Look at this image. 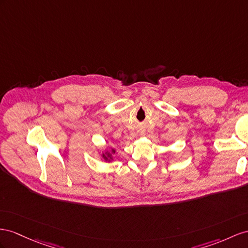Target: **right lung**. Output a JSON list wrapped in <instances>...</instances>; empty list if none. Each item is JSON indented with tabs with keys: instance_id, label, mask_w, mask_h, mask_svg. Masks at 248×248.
Returning <instances> with one entry per match:
<instances>
[{
	"instance_id": "1",
	"label": "right lung",
	"mask_w": 248,
	"mask_h": 248,
	"mask_svg": "<svg viewBox=\"0 0 248 248\" xmlns=\"http://www.w3.org/2000/svg\"><path fill=\"white\" fill-rule=\"evenodd\" d=\"M114 153H115V150L112 149L111 152H108V151H107L106 153H105V154L103 153V155H101V156H103V158H104V159H105L106 161H111V160L113 159V156H112V155H113Z\"/></svg>"
}]
</instances>
